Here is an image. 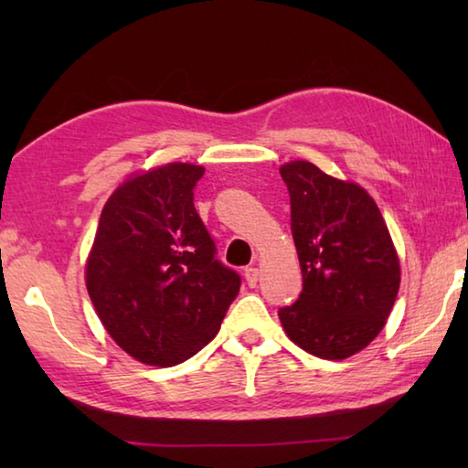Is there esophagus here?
Listing matches in <instances>:
<instances>
[{
  "instance_id": "1",
  "label": "esophagus",
  "mask_w": 468,
  "mask_h": 468,
  "mask_svg": "<svg viewBox=\"0 0 468 468\" xmlns=\"http://www.w3.org/2000/svg\"><path fill=\"white\" fill-rule=\"evenodd\" d=\"M243 276H245V282H248L250 287H256L258 279H260V271H258V268L250 266V268H245V271H243Z\"/></svg>"
}]
</instances>
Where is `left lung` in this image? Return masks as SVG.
Instances as JSON below:
<instances>
[{
  "label": "left lung",
  "instance_id": "obj_1",
  "mask_svg": "<svg viewBox=\"0 0 468 468\" xmlns=\"http://www.w3.org/2000/svg\"><path fill=\"white\" fill-rule=\"evenodd\" d=\"M303 291L279 318L297 346L320 359L359 353L386 326L400 287L390 231L366 189L314 163L281 165Z\"/></svg>",
  "mask_w": 468,
  "mask_h": 468
}]
</instances>
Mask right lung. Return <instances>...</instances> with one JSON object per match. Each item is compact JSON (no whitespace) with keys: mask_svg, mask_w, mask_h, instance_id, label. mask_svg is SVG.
<instances>
[{"mask_svg":"<svg viewBox=\"0 0 468 468\" xmlns=\"http://www.w3.org/2000/svg\"><path fill=\"white\" fill-rule=\"evenodd\" d=\"M202 165L138 171L102 206L84 279L109 336L140 363L171 367L210 343L241 279L215 260L194 208Z\"/></svg>","mask_w":468,"mask_h":468,"instance_id":"obj_1","label":"right lung"}]
</instances>
